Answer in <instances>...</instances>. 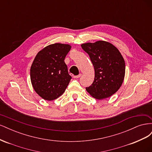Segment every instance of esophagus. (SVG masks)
Here are the masks:
<instances>
[{
	"label": "esophagus",
	"mask_w": 152,
	"mask_h": 152,
	"mask_svg": "<svg viewBox=\"0 0 152 152\" xmlns=\"http://www.w3.org/2000/svg\"><path fill=\"white\" fill-rule=\"evenodd\" d=\"M81 76H82V74L80 73V74H79L77 76H73V78H75V79H79V78H80Z\"/></svg>",
	"instance_id": "esophagus-1"
}]
</instances>
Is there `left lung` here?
<instances>
[{
  "label": "left lung",
  "instance_id": "8db88e82",
  "mask_svg": "<svg viewBox=\"0 0 152 152\" xmlns=\"http://www.w3.org/2000/svg\"><path fill=\"white\" fill-rule=\"evenodd\" d=\"M82 48L89 54L94 68V80L86 91L97 99L110 97L120 89L125 77V61L118 49L108 42L84 43Z\"/></svg>",
  "mask_w": 152,
  "mask_h": 152
}]
</instances>
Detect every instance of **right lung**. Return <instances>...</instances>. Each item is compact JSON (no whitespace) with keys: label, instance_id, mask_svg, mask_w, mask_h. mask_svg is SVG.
I'll list each match as a JSON object with an SVG mask.
<instances>
[{"label":"right lung","instance_id":"1","mask_svg":"<svg viewBox=\"0 0 152 152\" xmlns=\"http://www.w3.org/2000/svg\"><path fill=\"white\" fill-rule=\"evenodd\" d=\"M71 47L55 43L36 55L30 68V79L35 91L44 99H56L65 91L72 77L64 60Z\"/></svg>","mask_w":152,"mask_h":152}]
</instances>
